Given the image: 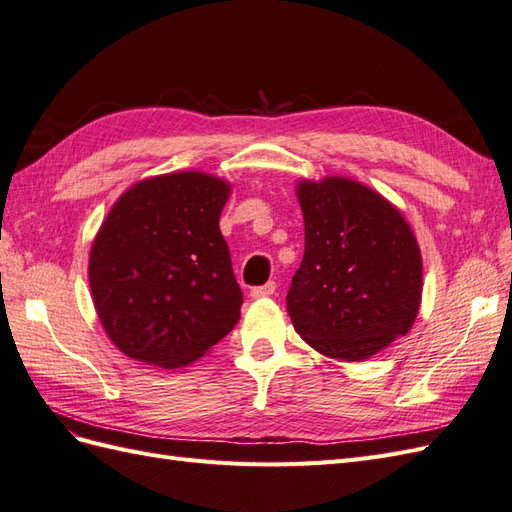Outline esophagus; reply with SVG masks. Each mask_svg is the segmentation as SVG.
Returning a JSON list of instances; mask_svg holds the SVG:
<instances>
[{"label":"esophagus","instance_id":"obj_1","mask_svg":"<svg viewBox=\"0 0 512 512\" xmlns=\"http://www.w3.org/2000/svg\"><path fill=\"white\" fill-rule=\"evenodd\" d=\"M275 282H269V284H265V286H256V288H252V299H265V297H271V294L275 292Z\"/></svg>","mask_w":512,"mask_h":512}]
</instances>
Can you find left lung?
Listing matches in <instances>:
<instances>
[{"instance_id":"1","label":"left lung","mask_w":512,"mask_h":512,"mask_svg":"<svg viewBox=\"0 0 512 512\" xmlns=\"http://www.w3.org/2000/svg\"><path fill=\"white\" fill-rule=\"evenodd\" d=\"M305 254L286 294L290 320L320 354L363 361L406 335L423 292L412 228L367 185L299 181Z\"/></svg>"}]
</instances>
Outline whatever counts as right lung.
I'll use <instances>...</instances> for the list:
<instances>
[{
  "label": "right lung",
  "mask_w": 512,
  "mask_h": 512,
  "mask_svg": "<svg viewBox=\"0 0 512 512\" xmlns=\"http://www.w3.org/2000/svg\"><path fill=\"white\" fill-rule=\"evenodd\" d=\"M230 185L185 170L138 181L108 211L89 254V286L111 342L130 359L177 369L241 316L243 294L220 232Z\"/></svg>",
  "instance_id": "right-lung-1"
}]
</instances>
